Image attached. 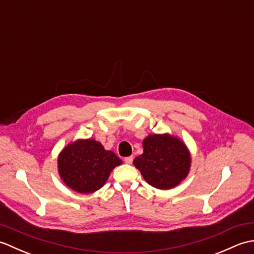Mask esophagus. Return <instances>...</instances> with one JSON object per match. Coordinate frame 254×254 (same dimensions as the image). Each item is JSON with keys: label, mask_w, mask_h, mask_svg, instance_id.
I'll use <instances>...</instances> for the list:
<instances>
[{"label": "esophagus", "mask_w": 254, "mask_h": 254, "mask_svg": "<svg viewBox=\"0 0 254 254\" xmlns=\"http://www.w3.org/2000/svg\"><path fill=\"white\" fill-rule=\"evenodd\" d=\"M124 163L127 164V165H131L133 163V156H130V157L124 158Z\"/></svg>", "instance_id": "esophagus-1"}]
</instances>
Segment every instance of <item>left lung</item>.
<instances>
[{"instance_id": "left-lung-1", "label": "left lung", "mask_w": 254, "mask_h": 254, "mask_svg": "<svg viewBox=\"0 0 254 254\" xmlns=\"http://www.w3.org/2000/svg\"><path fill=\"white\" fill-rule=\"evenodd\" d=\"M143 149L133 164L148 185L169 190L186 179L191 156L181 139L170 134H150L144 138Z\"/></svg>"}]
</instances>
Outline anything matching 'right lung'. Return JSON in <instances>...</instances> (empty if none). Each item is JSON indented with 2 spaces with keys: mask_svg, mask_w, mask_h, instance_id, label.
Instances as JSON below:
<instances>
[{
  "mask_svg": "<svg viewBox=\"0 0 254 254\" xmlns=\"http://www.w3.org/2000/svg\"><path fill=\"white\" fill-rule=\"evenodd\" d=\"M122 160L95 139H78L68 144L58 157L59 175L78 193H93L104 187L110 172Z\"/></svg>",
  "mask_w": 254,
  "mask_h": 254,
  "instance_id": "add662e5",
  "label": "right lung"
}]
</instances>
